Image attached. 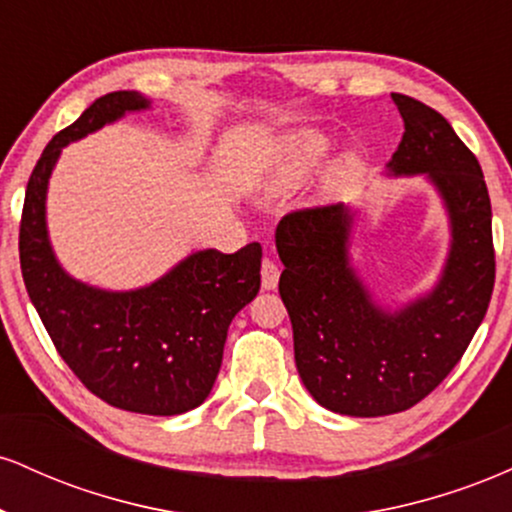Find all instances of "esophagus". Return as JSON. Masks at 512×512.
Listing matches in <instances>:
<instances>
[{
    "mask_svg": "<svg viewBox=\"0 0 512 512\" xmlns=\"http://www.w3.org/2000/svg\"><path fill=\"white\" fill-rule=\"evenodd\" d=\"M276 284H279V267L272 260L262 262V289L274 291Z\"/></svg>",
    "mask_w": 512,
    "mask_h": 512,
    "instance_id": "esophagus-1",
    "label": "esophagus"
}]
</instances>
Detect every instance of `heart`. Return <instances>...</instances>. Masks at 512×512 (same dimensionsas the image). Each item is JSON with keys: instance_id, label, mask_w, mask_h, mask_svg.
I'll return each instance as SVG.
<instances>
[{"instance_id": "obj_1", "label": "heart", "mask_w": 512, "mask_h": 512, "mask_svg": "<svg viewBox=\"0 0 512 512\" xmlns=\"http://www.w3.org/2000/svg\"><path fill=\"white\" fill-rule=\"evenodd\" d=\"M339 151L337 137L317 127H296L281 134L269 149L267 163L260 175V190L267 197L298 190L315 173H320ZM366 173L361 154H344L327 170L325 190L330 195H346Z\"/></svg>"}]
</instances>
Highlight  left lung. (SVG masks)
Returning <instances> with one entry per match:
<instances>
[{"label": "left lung", "mask_w": 512, "mask_h": 512, "mask_svg": "<svg viewBox=\"0 0 512 512\" xmlns=\"http://www.w3.org/2000/svg\"><path fill=\"white\" fill-rule=\"evenodd\" d=\"M404 134L387 178L424 175L448 216V255L436 284L407 301L375 296L354 262L358 209L293 211L276 226L279 293L293 327L305 390L344 416L414 407L448 378L489 308L496 260L484 173L443 115L392 93Z\"/></svg>", "instance_id": "left-lung-1"}]
</instances>
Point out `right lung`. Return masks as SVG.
I'll list each match as a JSON object with an SVG mask.
<instances>
[{
  "instance_id": "obj_1",
  "label": "right lung",
  "mask_w": 512,
  "mask_h": 512,
  "mask_svg": "<svg viewBox=\"0 0 512 512\" xmlns=\"http://www.w3.org/2000/svg\"><path fill=\"white\" fill-rule=\"evenodd\" d=\"M151 105L139 91L108 93L45 146L28 180L19 252L31 303L76 378L117 409L175 416L216 383L228 325L260 291V243L233 255L192 250L151 284L110 291L69 274L48 231V187L64 146Z\"/></svg>"
}]
</instances>
